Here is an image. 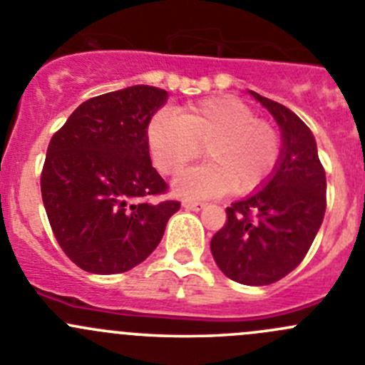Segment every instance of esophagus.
<instances>
[{"label":"esophagus","mask_w":365,"mask_h":365,"mask_svg":"<svg viewBox=\"0 0 365 365\" xmlns=\"http://www.w3.org/2000/svg\"><path fill=\"white\" fill-rule=\"evenodd\" d=\"M182 205H183V208H187V210H194V212L201 210V208L205 207L203 201H192V200H185Z\"/></svg>","instance_id":"obj_1"}]
</instances>
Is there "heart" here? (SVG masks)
I'll return each mask as SVG.
<instances>
[{"instance_id":"heart-1","label":"heart","mask_w":365,"mask_h":365,"mask_svg":"<svg viewBox=\"0 0 365 365\" xmlns=\"http://www.w3.org/2000/svg\"><path fill=\"white\" fill-rule=\"evenodd\" d=\"M146 135L155 165L168 176L178 175L205 146L208 162L182 173L175 182L176 192L185 197L255 192L282 155L278 130L232 96L207 98L180 108L176 115L157 114Z\"/></svg>"}]
</instances>
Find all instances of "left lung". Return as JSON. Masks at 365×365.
Returning <instances> with one entry per match:
<instances>
[{"label": "left lung", "instance_id": "obj_1", "mask_svg": "<svg viewBox=\"0 0 365 365\" xmlns=\"http://www.w3.org/2000/svg\"><path fill=\"white\" fill-rule=\"evenodd\" d=\"M251 94L280 125V164L267 185L226 208V222L212 237L210 250L230 280L269 285L309 253L327 210V173L309 126L284 105Z\"/></svg>", "mask_w": 365, "mask_h": 365}]
</instances>
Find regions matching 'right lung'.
Wrapping results in <instances>:
<instances>
[{
	"label": "right lung",
	"mask_w": 365,
	"mask_h": 365,
	"mask_svg": "<svg viewBox=\"0 0 365 365\" xmlns=\"http://www.w3.org/2000/svg\"><path fill=\"white\" fill-rule=\"evenodd\" d=\"M164 88L133 85L81 103L53 133L41 192L53 235L83 271L118 274L146 260L180 201L151 165L148 125Z\"/></svg>",
	"instance_id": "right-lung-1"
}]
</instances>
